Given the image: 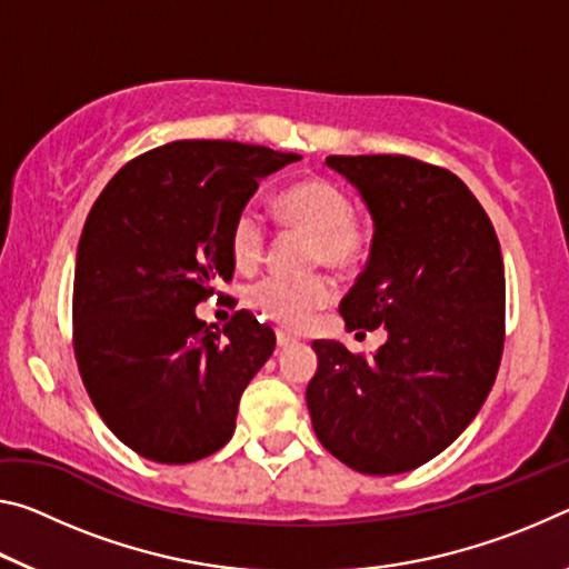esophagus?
I'll list each match as a JSON object with an SVG mask.
<instances>
[{
  "instance_id": "obj_1",
  "label": "esophagus",
  "mask_w": 569,
  "mask_h": 569,
  "mask_svg": "<svg viewBox=\"0 0 569 569\" xmlns=\"http://www.w3.org/2000/svg\"><path fill=\"white\" fill-rule=\"evenodd\" d=\"M276 343L281 346V349H286V346H291V343H296V336H291V333H286V331H281L278 329L276 331Z\"/></svg>"
}]
</instances>
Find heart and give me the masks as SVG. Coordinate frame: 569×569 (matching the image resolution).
<instances>
[{"label":"heart","instance_id":"obj_1","mask_svg":"<svg viewBox=\"0 0 569 569\" xmlns=\"http://www.w3.org/2000/svg\"><path fill=\"white\" fill-rule=\"evenodd\" d=\"M278 210L291 228L311 236L308 261L349 271L361 261L369 246V230L353 218V206L336 182L326 178H306L286 188L278 198ZM268 240L266 220L253 206L238 210L230 223V253L243 268L263 258ZM246 301L263 316L288 329L303 326L319 308L333 301V286L323 276L286 278L263 276L248 286Z\"/></svg>","mask_w":569,"mask_h":569}]
</instances>
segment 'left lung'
I'll use <instances>...</instances> for the list:
<instances>
[{
    "instance_id": "8db88e82",
    "label": "left lung",
    "mask_w": 569,
    "mask_h": 569,
    "mask_svg": "<svg viewBox=\"0 0 569 569\" xmlns=\"http://www.w3.org/2000/svg\"><path fill=\"white\" fill-rule=\"evenodd\" d=\"M326 166L373 220L369 263L339 311L349 331L383 326L387 343L366 359L313 341L308 413L346 467L401 475L441 455L492 391L505 349L502 250L455 172L407 156H329Z\"/></svg>"
}]
</instances>
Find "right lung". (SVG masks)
<instances>
[{
    "mask_svg": "<svg viewBox=\"0 0 569 569\" xmlns=\"http://www.w3.org/2000/svg\"><path fill=\"white\" fill-rule=\"evenodd\" d=\"M296 152L178 140L118 170L84 220L74 263V359L124 447L188 465L228 445L248 381L276 349L271 326L196 316L236 271L230 223L258 180Z\"/></svg>",
    "mask_w": 569,
    "mask_h": 569,
    "instance_id": "right-lung-1",
    "label": "right lung"
}]
</instances>
